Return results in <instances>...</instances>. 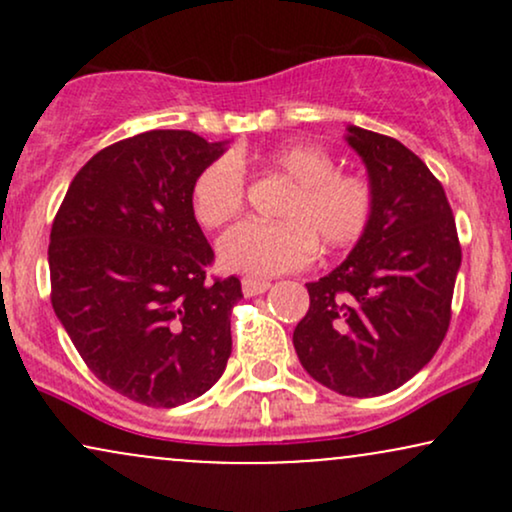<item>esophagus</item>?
<instances>
[{
	"instance_id": "esophagus-1",
	"label": "esophagus",
	"mask_w": 512,
	"mask_h": 512,
	"mask_svg": "<svg viewBox=\"0 0 512 512\" xmlns=\"http://www.w3.org/2000/svg\"><path fill=\"white\" fill-rule=\"evenodd\" d=\"M269 281L267 279H252V276H245L243 279V293L245 296H260V293H264L269 289Z\"/></svg>"
}]
</instances>
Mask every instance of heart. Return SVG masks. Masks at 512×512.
I'll use <instances>...</instances> for the list:
<instances>
[{
  "mask_svg": "<svg viewBox=\"0 0 512 512\" xmlns=\"http://www.w3.org/2000/svg\"><path fill=\"white\" fill-rule=\"evenodd\" d=\"M264 173L289 182L276 204L279 221H243L219 240V260L231 272L274 276L303 267L322 252L344 250L366 236L375 197L358 173L337 170L334 158L310 142H286L257 156ZM243 156H219L197 173L190 207L199 226L219 228L243 211L248 182Z\"/></svg>",
  "mask_w": 512,
  "mask_h": 512,
  "instance_id": "heart-1",
  "label": "heart"
}]
</instances>
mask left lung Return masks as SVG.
Wrapping results in <instances>:
<instances>
[{
  "label": "left lung",
  "instance_id": "obj_1",
  "mask_svg": "<svg viewBox=\"0 0 512 512\" xmlns=\"http://www.w3.org/2000/svg\"><path fill=\"white\" fill-rule=\"evenodd\" d=\"M346 142L368 168L373 221L334 272L305 284L310 308L293 346L320 385L378 397L443 344L462 248L443 185L414 151L361 127H349Z\"/></svg>",
  "mask_w": 512,
  "mask_h": 512
}]
</instances>
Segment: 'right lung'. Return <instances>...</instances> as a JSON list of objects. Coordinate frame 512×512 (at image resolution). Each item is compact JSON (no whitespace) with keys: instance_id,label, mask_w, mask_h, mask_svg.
<instances>
[{"instance_id":"1","label":"right lung","mask_w":512,"mask_h":512,"mask_svg":"<svg viewBox=\"0 0 512 512\" xmlns=\"http://www.w3.org/2000/svg\"><path fill=\"white\" fill-rule=\"evenodd\" d=\"M223 154L187 129L105 146L74 175L50 231V301L84 363L132 402L170 409L226 370L236 276L190 207L197 173Z\"/></svg>"}]
</instances>
